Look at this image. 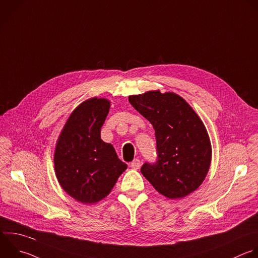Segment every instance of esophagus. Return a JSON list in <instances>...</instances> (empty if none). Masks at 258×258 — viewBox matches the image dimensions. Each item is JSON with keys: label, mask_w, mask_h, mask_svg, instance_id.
Segmentation results:
<instances>
[{"label": "esophagus", "mask_w": 258, "mask_h": 258, "mask_svg": "<svg viewBox=\"0 0 258 258\" xmlns=\"http://www.w3.org/2000/svg\"><path fill=\"white\" fill-rule=\"evenodd\" d=\"M131 167L133 168V169H140V167H141V162H140V160L139 159H135L132 163H131Z\"/></svg>", "instance_id": "esophagus-1"}]
</instances>
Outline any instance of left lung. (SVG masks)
Instances as JSON below:
<instances>
[{"mask_svg":"<svg viewBox=\"0 0 258 258\" xmlns=\"http://www.w3.org/2000/svg\"><path fill=\"white\" fill-rule=\"evenodd\" d=\"M130 103L155 130L158 160L141 172L162 196L176 200L194 192L205 180L212 160L207 128L179 95L148 91L132 95Z\"/></svg>","mask_w":258,"mask_h":258,"instance_id":"obj_1","label":"left lung"}]
</instances>
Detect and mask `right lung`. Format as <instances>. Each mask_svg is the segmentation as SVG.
<instances>
[{
  "mask_svg": "<svg viewBox=\"0 0 258 258\" xmlns=\"http://www.w3.org/2000/svg\"><path fill=\"white\" fill-rule=\"evenodd\" d=\"M109 108L105 98L84 101L68 118L56 143L53 163L58 183L83 204H95L107 197L127 168L113 146L101 140Z\"/></svg>",
  "mask_w": 258,
  "mask_h": 258,
  "instance_id": "right-lung-1",
  "label": "right lung"
}]
</instances>
